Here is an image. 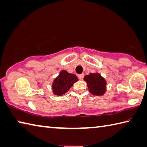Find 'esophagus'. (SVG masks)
Returning a JSON list of instances; mask_svg holds the SVG:
<instances>
[{"instance_id": "34e87169", "label": "esophagus", "mask_w": 147, "mask_h": 147, "mask_svg": "<svg viewBox=\"0 0 147 147\" xmlns=\"http://www.w3.org/2000/svg\"><path fill=\"white\" fill-rule=\"evenodd\" d=\"M84 77V74H79V75H78V78L80 80H83Z\"/></svg>"}]
</instances>
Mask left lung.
Instances as JSON below:
<instances>
[{
    "label": "left lung",
    "instance_id": "left-lung-1",
    "mask_svg": "<svg viewBox=\"0 0 147 147\" xmlns=\"http://www.w3.org/2000/svg\"><path fill=\"white\" fill-rule=\"evenodd\" d=\"M84 80L87 83L88 89L93 95L102 96L105 94L107 82L99 73H90L85 76Z\"/></svg>",
    "mask_w": 147,
    "mask_h": 147
}]
</instances>
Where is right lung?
Wrapping results in <instances>:
<instances>
[{
	"mask_svg": "<svg viewBox=\"0 0 147 147\" xmlns=\"http://www.w3.org/2000/svg\"><path fill=\"white\" fill-rule=\"evenodd\" d=\"M78 80L74 74L69 73L65 70H62L53 82L52 90L55 95L62 96L70 89L74 83Z\"/></svg>",
	"mask_w": 147,
	"mask_h": 147,
	"instance_id": "obj_1",
	"label": "right lung"
}]
</instances>
